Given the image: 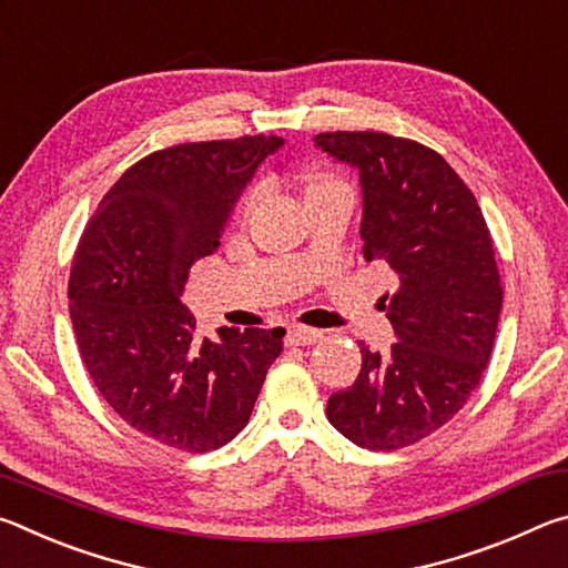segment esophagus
Here are the masks:
<instances>
[{
	"instance_id": "esophagus-1",
	"label": "esophagus",
	"mask_w": 568,
	"mask_h": 568,
	"mask_svg": "<svg viewBox=\"0 0 568 568\" xmlns=\"http://www.w3.org/2000/svg\"><path fill=\"white\" fill-rule=\"evenodd\" d=\"M321 338L323 333L318 328H307V325H293V328L287 331V345H313Z\"/></svg>"
}]
</instances>
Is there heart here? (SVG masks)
Returning a JSON list of instances; mask_svg holds the SVG:
<instances>
[{
  "mask_svg": "<svg viewBox=\"0 0 568 568\" xmlns=\"http://www.w3.org/2000/svg\"><path fill=\"white\" fill-rule=\"evenodd\" d=\"M331 190H348V185L341 178H333V175H315L307 180L305 185V197H313V195H321V192H331ZM253 205V197L245 200V210Z\"/></svg>",
  "mask_w": 568,
  "mask_h": 568,
  "instance_id": "1",
  "label": "heart"
}]
</instances>
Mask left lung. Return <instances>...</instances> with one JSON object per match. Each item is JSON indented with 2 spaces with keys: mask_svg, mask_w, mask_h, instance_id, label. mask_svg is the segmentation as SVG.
Listing matches in <instances>:
<instances>
[{
  "mask_svg": "<svg viewBox=\"0 0 568 568\" xmlns=\"http://www.w3.org/2000/svg\"><path fill=\"white\" fill-rule=\"evenodd\" d=\"M315 145L358 170L363 257L398 275L381 297L396 343L388 353L358 343V378L325 413L355 446L406 448L466 406L491 358L504 303L494 240L436 150L386 132H321Z\"/></svg>",
  "mask_w": 568,
  "mask_h": 568,
  "instance_id": "obj_1",
  "label": "left lung"
}]
</instances>
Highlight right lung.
Wrapping results in <instances>:
<instances>
[{
  "label": "right lung",
  "instance_id": "1",
  "mask_svg": "<svg viewBox=\"0 0 568 568\" xmlns=\"http://www.w3.org/2000/svg\"><path fill=\"white\" fill-rule=\"evenodd\" d=\"M283 138L185 142L134 162L84 227L70 318L102 398L148 438L187 454L233 440L250 420L283 328L200 338L182 305L190 267L215 253L235 203Z\"/></svg>",
  "mask_w": 568,
  "mask_h": 568
}]
</instances>
